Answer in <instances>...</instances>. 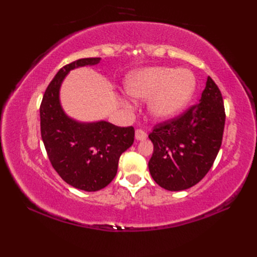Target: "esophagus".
I'll use <instances>...</instances> for the list:
<instances>
[{
    "mask_svg": "<svg viewBox=\"0 0 257 257\" xmlns=\"http://www.w3.org/2000/svg\"><path fill=\"white\" fill-rule=\"evenodd\" d=\"M147 137H148V135H147L146 132H144L142 130H136L135 131V139H136V141H138V142L145 141Z\"/></svg>",
    "mask_w": 257,
    "mask_h": 257,
    "instance_id": "esophagus-1",
    "label": "esophagus"
}]
</instances>
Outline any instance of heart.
<instances>
[{
  "mask_svg": "<svg viewBox=\"0 0 257 257\" xmlns=\"http://www.w3.org/2000/svg\"><path fill=\"white\" fill-rule=\"evenodd\" d=\"M195 77L189 69L159 66L137 71L125 83L127 94L147 100L148 110L157 120H169L180 113L195 91Z\"/></svg>",
  "mask_w": 257,
  "mask_h": 257,
  "instance_id": "heart-1",
  "label": "heart"
}]
</instances>
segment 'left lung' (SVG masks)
Instances as JSON below:
<instances>
[{
  "mask_svg": "<svg viewBox=\"0 0 257 257\" xmlns=\"http://www.w3.org/2000/svg\"><path fill=\"white\" fill-rule=\"evenodd\" d=\"M225 109L219 87L208 77L200 102L157 124L149 134V170L161 188L182 191L198 183L212 167L222 145Z\"/></svg>",
  "mask_w": 257,
  "mask_h": 257,
  "instance_id": "1",
  "label": "left lung"
}]
</instances>
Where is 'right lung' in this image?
<instances>
[{
	"mask_svg": "<svg viewBox=\"0 0 257 257\" xmlns=\"http://www.w3.org/2000/svg\"><path fill=\"white\" fill-rule=\"evenodd\" d=\"M100 58L76 60L62 67L45 91L40 108L41 134L54 170L69 185L87 192L102 190L116 175L120 155L134 143L133 126L106 121L81 123L60 104L61 83L72 69L99 63Z\"/></svg>",
	"mask_w": 257,
	"mask_h": 257,
	"instance_id": "1",
	"label": "right lung"
}]
</instances>
